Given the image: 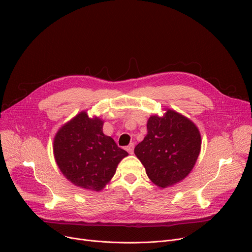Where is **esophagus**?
Wrapping results in <instances>:
<instances>
[{
	"instance_id": "34e87169",
	"label": "esophagus",
	"mask_w": 252,
	"mask_h": 252,
	"mask_svg": "<svg viewBox=\"0 0 252 252\" xmlns=\"http://www.w3.org/2000/svg\"><path fill=\"white\" fill-rule=\"evenodd\" d=\"M134 147H135L134 143H130L126 149V151H127L129 154H133V152H134Z\"/></svg>"
}]
</instances>
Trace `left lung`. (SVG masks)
Wrapping results in <instances>:
<instances>
[{
    "mask_svg": "<svg viewBox=\"0 0 252 252\" xmlns=\"http://www.w3.org/2000/svg\"><path fill=\"white\" fill-rule=\"evenodd\" d=\"M147 130L146 137L135 147V154L148 178L160 188L184 180L200 153L199 129L186 116L166 109L163 116L149 117Z\"/></svg>",
    "mask_w": 252,
    "mask_h": 252,
    "instance_id": "8db88e82",
    "label": "left lung"
}]
</instances>
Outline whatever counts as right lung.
Here are the masks:
<instances>
[{
  "instance_id": "1",
  "label": "right lung",
  "mask_w": 252,
  "mask_h": 252,
  "mask_svg": "<svg viewBox=\"0 0 252 252\" xmlns=\"http://www.w3.org/2000/svg\"><path fill=\"white\" fill-rule=\"evenodd\" d=\"M99 117L82 111L65 124L54 138L55 160L64 177L75 186L100 191L114 176L116 167L128 153L103 133Z\"/></svg>"
}]
</instances>
